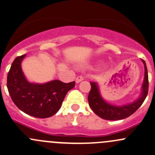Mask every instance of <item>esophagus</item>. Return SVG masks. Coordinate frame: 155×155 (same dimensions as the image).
<instances>
[{"label":"esophagus","mask_w":155,"mask_h":155,"mask_svg":"<svg viewBox=\"0 0 155 155\" xmlns=\"http://www.w3.org/2000/svg\"><path fill=\"white\" fill-rule=\"evenodd\" d=\"M83 79H84V78H83L82 76H77V77L76 78V83L81 82Z\"/></svg>","instance_id":"esophagus-1"}]
</instances>
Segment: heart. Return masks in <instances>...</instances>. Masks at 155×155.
I'll return each instance as SVG.
<instances>
[{
	"mask_svg": "<svg viewBox=\"0 0 155 155\" xmlns=\"http://www.w3.org/2000/svg\"><path fill=\"white\" fill-rule=\"evenodd\" d=\"M100 63H102V62H100Z\"/></svg>",
	"mask_w": 155,
	"mask_h": 155,
	"instance_id": "heart-1",
	"label": "heart"
}]
</instances>
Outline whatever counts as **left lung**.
Listing matches in <instances>:
<instances>
[{
  "label": "left lung",
  "mask_w": 155,
  "mask_h": 155,
  "mask_svg": "<svg viewBox=\"0 0 155 155\" xmlns=\"http://www.w3.org/2000/svg\"><path fill=\"white\" fill-rule=\"evenodd\" d=\"M142 61L145 68L142 91L139 98L131 103L126 104L121 106L107 103L101 96L97 83L94 82H90L91 89L87 99H88L89 105L96 114L98 115L101 118L107 120H123L133 114L141 106L146 97H147L148 91H149V76H148L147 68L144 60L142 59Z\"/></svg>",
  "instance_id": "8db88e82"
}]
</instances>
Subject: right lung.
<instances>
[{"instance_id": "1", "label": "right lung", "mask_w": 155, "mask_h": 155, "mask_svg": "<svg viewBox=\"0 0 155 155\" xmlns=\"http://www.w3.org/2000/svg\"><path fill=\"white\" fill-rule=\"evenodd\" d=\"M26 54L13 61L7 75V88L13 102L21 110L37 118H48L56 114L67 93L73 89L75 82L59 80L38 84L27 81L21 69Z\"/></svg>"}]
</instances>
